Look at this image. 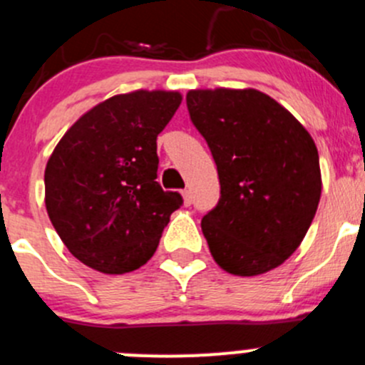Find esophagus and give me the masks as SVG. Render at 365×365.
Masks as SVG:
<instances>
[{"instance_id":"esophagus-1","label":"esophagus","mask_w":365,"mask_h":365,"mask_svg":"<svg viewBox=\"0 0 365 365\" xmlns=\"http://www.w3.org/2000/svg\"><path fill=\"white\" fill-rule=\"evenodd\" d=\"M182 198H184V204L186 205H191V202H193V197H191L190 190H182Z\"/></svg>"}]
</instances>
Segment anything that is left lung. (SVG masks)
<instances>
[{
    "label": "left lung",
    "instance_id": "1",
    "mask_svg": "<svg viewBox=\"0 0 365 365\" xmlns=\"http://www.w3.org/2000/svg\"><path fill=\"white\" fill-rule=\"evenodd\" d=\"M186 106L218 170L220 200L200 223L211 255L240 277L277 268L300 247L319 204L316 143L259 90H193Z\"/></svg>",
    "mask_w": 365,
    "mask_h": 365
}]
</instances>
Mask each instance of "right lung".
Here are the masks:
<instances>
[{
    "label": "right lung",
    "instance_id": "right-lung-1",
    "mask_svg": "<svg viewBox=\"0 0 365 365\" xmlns=\"http://www.w3.org/2000/svg\"><path fill=\"white\" fill-rule=\"evenodd\" d=\"M181 104L178 92L138 90L83 115L53 150L46 207L65 247L97 272L122 275L156 252L182 205L158 178V135Z\"/></svg>",
    "mask_w": 365,
    "mask_h": 365
}]
</instances>
